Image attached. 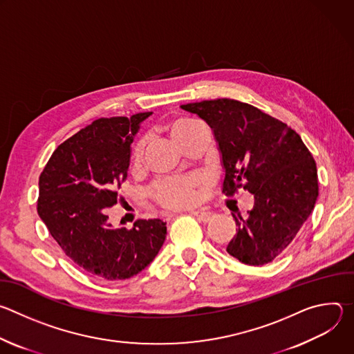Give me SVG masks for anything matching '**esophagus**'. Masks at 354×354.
<instances>
[{"label": "esophagus", "mask_w": 354, "mask_h": 354, "mask_svg": "<svg viewBox=\"0 0 354 354\" xmlns=\"http://www.w3.org/2000/svg\"><path fill=\"white\" fill-rule=\"evenodd\" d=\"M190 214L192 216H194L197 220H200V221H203V223H207V221H210V218H212V213L209 212V210H206V209H200V210H192L190 212Z\"/></svg>", "instance_id": "1"}]
</instances>
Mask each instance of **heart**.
Segmentation results:
<instances>
[{"label":"heart","instance_id":"obj_1","mask_svg":"<svg viewBox=\"0 0 354 354\" xmlns=\"http://www.w3.org/2000/svg\"><path fill=\"white\" fill-rule=\"evenodd\" d=\"M197 124L198 123L196 120H192L187 118H176L167 124L165 130L169 134V137L176 144L180 145ZM141 153H142V145L137 144L133 148L131 156H130V164L133 168L140 165ZM203 185H205V178L200 175H190L186 178L171 179L160 183L154 190V196L167 207L185 209L192 206L197 200L198 192L201 187H203Z\"/></svg>","mask_w":354,"mask_h":354}]
</instances>
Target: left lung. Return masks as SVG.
<instances>
[{
	"mask_svg": "<svg viewBox=\"0 0 354 354\" xmlns=\"http://www.w3.org/2000/svg\"><path fill=\"white\" fill-rule=\"evenodd\" d=\"M213 130L224 169L223 193L236 187L254 194L246 217L234 216L236 234L227 252L239 262L262 266L287 249L314 210L317 164L301 137L283 122L234 99L180 106Z\"/></svg>",
	"mask_w": 354,
	"mask_h": 354,
	"instance_id": "8db88e82",
	"label": "left lung"
}]
</instances>
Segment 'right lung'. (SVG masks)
Wrapping results in <instances>:
<instances>
[{
  "mask_svg": "<svg viewBox=\"0 0 354 354\" xmlns=\"http://www.w3.org/2000/svg\"><path fill=\"white\" fill-rule=\"evenodd\" d=\"M149 115L95 120L56 148L39 178L37 214L48 232L77 266L108 281L144 270L167 236L160 218L137 220L127 230L106 216L127 178L130 145Z\"/></svg>",
  "mask_w": 354,
  "mask_h": 354,
  "instance_id": "add662e5",
  "label": "right lung"
}]
</instances>
